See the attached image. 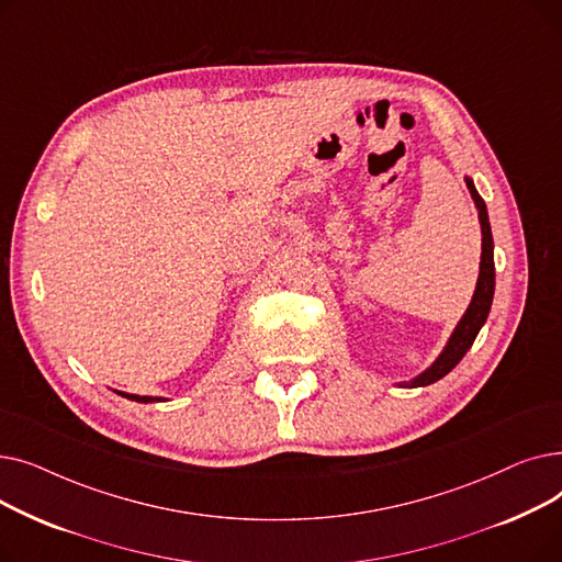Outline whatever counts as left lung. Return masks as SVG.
Wrapping results in <instances>:
<instances>
[{"instance_id": "left-lung-1", "label": "left lung", "mask_w": 562, "mask_h": 562, "mask_svg": "<svg viewBox=\"0 0 562 562\" xmlns=\"http://www.w3.org/2000/svg\"><path fill=\"white\" fill-rule=\"evenodd\" d=\"M467 189L471 193V200L476 204L479 221H481V234H483V244H481V271L476 280L474 296H471V303L462 318L458 321V326L453 328L447 346L441 348L435 362L424 369L419 375L398 382L401 387H426L437 382L439 378H445L449 371L456 369V364L464 358V352L474 344L476 335L485 326L487 314L492 310V299H494V239H492V227H490V216H487V206L485 200L479 195L474 180L471 177H464Z\"/></svg>"}]
</instances>
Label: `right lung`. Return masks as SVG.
<instances>
[{"mask_svg": "<svg viewBox=\"0 0 562 562\" xmlns=\"http://www.w3.org/2000/svg\"><path fill=\"white\" fill-rule=\"evenodd\" d=\"M113 392L121 394L123 398L136 401V403H161V401H168V398H161V396H138V394H127V392H117V390H113Z\"/></svg>", "mask_w": 562, "mask_h": 562, "instance_id": "add662e5", "label": "right lung"}]
</instances>
